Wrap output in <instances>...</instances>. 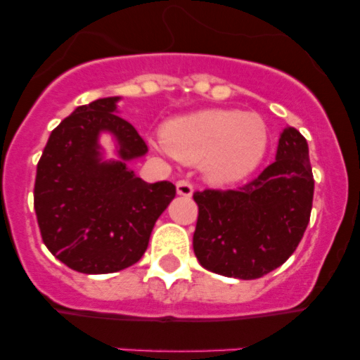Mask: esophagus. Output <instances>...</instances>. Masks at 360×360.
<instances>
[{"label": "esophagus", "instance_id": "esophagus-1", "mask_svg": "<svg viewBox=\"0 0 360 360\" xmlns=\"http://www.w3.org/2000/svg\"><path fill=\"white\" fill-rule=\"evenodd\" d=\"M176 193L180 196H186V198H189V196H193L195 189H193V186H191L187 180H178V182H176Z\"/></svg>", "mask_w": 360, "mask_h": 360}]
</instances>
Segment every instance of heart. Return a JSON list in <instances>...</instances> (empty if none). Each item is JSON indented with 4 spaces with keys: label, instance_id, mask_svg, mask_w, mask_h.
<instances>
[{
    "label": "heart",
    "instance_id": "obj_1",
    "mask_svg": "<svg viewBox=\"0 0 360 360\" xmlns=\"http://www.w3.org/2000/svg\"><path fill=\"white\" fill-rule=\"evenodd\" d=\"M162 142L178 160L202 162L211 182L234 184L262 164L269 128L252 111L205 108L169 120L162 129Z\"/></svg>",
    "mask_w": 360,
    "mask_h": 360
}]
</instances>
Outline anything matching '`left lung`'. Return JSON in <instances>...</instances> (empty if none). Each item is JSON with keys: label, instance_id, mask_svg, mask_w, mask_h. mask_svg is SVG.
<instances>
[{"label": "left lung", "instance_id": "left-lung-1", "mask_svg": "<svg viewBox=\"0 0 360 360\" xmlns=\"http://www.w3.org/2000/svg\"><path fill=\"white\" fill-rule=\"evenodd\" d=\"M193 198L198 203L193 249L200 265L238 279L269 274L294 254L310 221L314 174L307 139L287 126L276 162L256 180Z\"/></svg>", "mask_w": 360, "mask_h": 360}]
</instances>
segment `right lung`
Instances as JSON below:
<instances>
[{"instance_id":"add662e5","label":"right lung","mask_w":360,"mask_h":360,"mask_svg":"<svg viewBox=\"0 0 360 360\" xmlns=\"http://www.w3.org/2000/svg\"><path fill=\"white\" fill-rule=\"evenodd\" d=\"M120 97L97 98L73 110L52 133L37 164L34 209L50 252L82 274H111L135 265L148 249L158 216L176 189L148 184L128 164L148 146L119 117ZM116 142L104 159L100 135Z\"/></svg>"}]
</instances>
